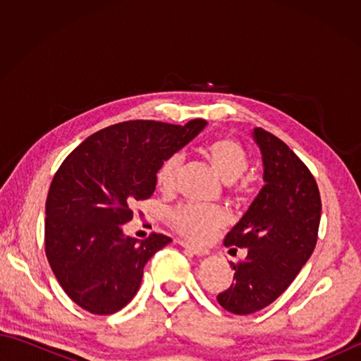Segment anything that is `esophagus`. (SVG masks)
I'll return each instance as SVG.
<instances>
[{
    "label": "esophagus",
    "instance_id": "esophagus-1",
    "mask_svg": "<svg viewBox=\"0 0 361 361\" xmlns=\"http://www.w3.org/2000/svg\"><path fill=\"white\" fill-rule=\"evenodd\" d=\"M180 245L183 248H186L188 251L192 252V255L198 256V257H203V256H208L209 255V250L202 248V247H195V245H190L188 242H180Z\"/></svg>",
    "mask_w": 361,
    "mask_h": 361
}]
</instances>
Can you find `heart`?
Listing matches in <instances>:
<instances>
[{"label": "heart", "mask_w": 361, "mask_h": 361, "mask_svg": "<svg viewBox=\"0 0 361 361\" xmlns=\"http://www.w3.org/2000/svg\"><path fill=\"white\" fill-rule=\"evenodd\" d=\"M204 158L211 169L225 183H234L248 169V153L243 145L233 137H217L206 145ZM183 167L180 153L167 157L157 171V185L164 192H171L178 183ZM228 221L225 211L219 208L185 204L171 212V224L175 231L192 242H206L224 228Z\"/></svg>", "instance_id": "obj_1"}]
</instances>
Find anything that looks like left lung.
Masks as SVG:
<instances>
[{"mask_svg": "<svg viewBox=\"0 0 361 361\" xmlns=\"http://www.w3.org/2000/svg\"><path fill=\"white\" fill-rule=\"evenodd\" d=\"M262 153L265 185L231 231L225 247L247 248L231 287L217 296L235 315L262 310L287 290L315 250L321 197L309 167L264 128L252 132ZM235 251V248H231Z\"/></svg>", "mask_w": 361, "mask_h": 361, "instance_id": "1", "label": "left lung"}]
</instances>
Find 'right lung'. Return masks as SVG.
<instances>
[{"mask_svg": "<svg viewBox=\"0 0 361 361\" xmlns=\"http://www.w3.org/2000/svg\"><path fill=\"white\" fill-rule=\"evenodd\" d=\"M204 119L173 126L127 121L99 130L65 158L46 198L44 251L73 301L94 315H111L140 290L147 260L171 237L137 242L122 226L135 202L150 198L163 161L202 132Z\"/></svg>", "mask_w": 361, "mask_h": 361, "instance_id": "obj_1", "label": "right lung"}]
</instances>
